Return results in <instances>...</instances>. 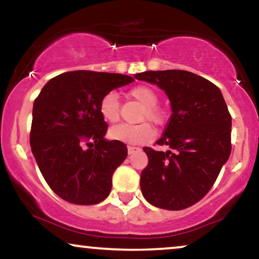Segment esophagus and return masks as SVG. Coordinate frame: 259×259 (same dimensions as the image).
Instances as JSON below:
<instances>
[{"label":"esophagus","instance_id":"esophagus-1","mask_svg":"<svg viewBox=\"0 0 259 259\" xmlns=\"http://www.w3.org/2000/svg\"><path fill=\"white\" fill-rule=\"evenodd\" d=\"M140 149L139 147H134V146H128L127 147V151H128V154L131 156V154H133L134 152H137V151H139Z\"/></svg>","mask_w":259,"mask_h":259}]
</instances>
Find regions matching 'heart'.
Returning a JSON list of instances; mask_svg holds the SVG:
<instances>
[{
  "instance_id": "obj_1",
  "label": "heart",
  "mask_w": 259,
  "mask_h": 259,
  "mask_svg": "<svg viewBox=\"0 0 259 259\" xmlns=\"http://www.w3.org/2000/svg\"><path fill=\"white\" fill-rule=\"evenodd\" d=\"M131 99L136 100L143 110L139 115V120L149 121L159 125L164 121V113L157 107L158 94L149 85H137L127 94ZM99 110L102 119L107 122H116L119 120V100L116 94L108 93L100 101ZM108 136L115 142L125 144H144L151 140L154 136V131L147 122L139 125H116L109 130Z\"/></svg>"
}]
</instances>
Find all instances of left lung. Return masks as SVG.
<instances>
[{
  "label": "left lung",
  "mask_w": 259,
  "mask_h": 259,
  "mask_svg": "<svg viewBox=\"0 0 259 259\" xmlns=\"http://www.w3.org/2000/svg\"><path fill=\"white\" fill-rule=\"evenodd\" d=\"M134 77L164 90L172 110L157 142L169 150L144 147L149 164L140 175L143 195L163 209L193 206L213 187L230 158L232 117L223 94L210 80L184 70L145 71Z\"/></svg>",
  "instance_id": "left-lung-1"
}]
</instances>
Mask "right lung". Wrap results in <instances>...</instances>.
I'll list each match as a JSON object with an SVG mask.
<instances>
[{"mask_svg": "<svg viewBox=\"0 0 259 259\" xmlns=\"http://www.w3.org/2000/svg\"><path fill=\"white\" fill-rule=\"evenodd\" d=\"M133 80L121 73L64 72L50 79L34 100L32 153L44 179L63 200L96 204L109 195L127 147L106 139L108 126L99 105L106 94Z\"/></svg>", "mask_w": 259, "mask_h": 259, "instance_id": "obj_1", "label": "right lung"}]
</instances>
